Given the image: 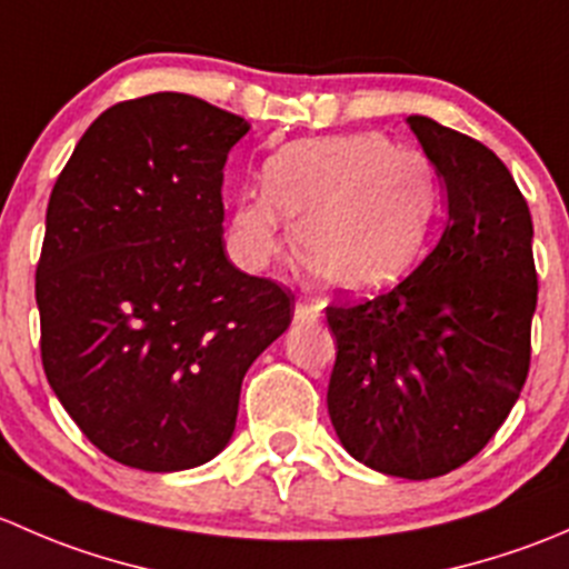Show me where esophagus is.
<instances>
[{
	"mask_svg": "<svg viewBox=\"0 0 569 569\" xmlns=\"http://www.w3.org/2000/svg\"><path fill=\"white\" fill-rule=\"evenodd\" d=\"M319 319V308L308 306V302H297L295 306V321L297 325H313Z\"/></svg>",
	"mask_w": 569,
	"mask_h": 569,
	"instance_id": "34e87169",
	"label": "esophagus"
}]
</instances>
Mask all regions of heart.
I'll return each instance as SVG.
<instances>
[{
	"label": "heart",
	"instance_id": "b5f03b06",
	"mask_svg": "<svg viewBox=\"0 0 569 569\" xmlns=\"http://www.w3.org/2000/svg\"><path fill=\"white\" fill-rule=\"evenodd\" d=\"M438 211L427 153L360 131L291 142L269 157L263 189H242L233 203L231 239L250 267H263L283 248V216L308 278L336 295L369 297L423 261Z\"/></svg>",
	"mask_w": 569,
	"mask_h": 569
}]
</instances>
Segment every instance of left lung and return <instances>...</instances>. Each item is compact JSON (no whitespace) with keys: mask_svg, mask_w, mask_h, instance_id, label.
Returning a JSON list of instances; mask_svg holds the SVG:
<instances>
[{"mask_svg":"<svg viewBox=\"0 0 569 569\" xmlns=\"http://www.w3.org/2000/svg\"><path fill=\"white\" fill-rule=\"evenodd\" d=\"M407 123L443 181L446 220L396 289L327 308L338 343L327 412L355 460L423 481L479 455L523 391L537 269L507 164L438 120Z\"/></svg>","mask_w":569,"mask_h":569,"instance_id":"obj_1","label":"left lung"}]
</instances>
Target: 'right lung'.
Returning a JSON list of instances; mask_svg holds the SVG:
<instances>
[{
  "label": "right lung",
  "instance_id": "add662e5",
  "mask_svg": "<svg viewBox=\"0 0 569 569\" xmlns=\"http://www.w3.org/2000/svg\"><path fill=\"white\" fill-rule=\"evenodd\" d=\"M248 131L194 96H142L93 120L51 189L36 272L46 380L129 468L214 460L252 360L291 325L295 297L222 242V168Z\"/></svg>",
  "mask_w": 569,
  "mask_h": 569
}]
</instances>
